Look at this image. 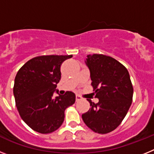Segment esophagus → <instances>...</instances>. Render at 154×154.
Here are the masks:
<instances>
[{"instance_id": "esophagus-1", "label": "esophagus", "mask_w": 154, "mask_h": 154, "mask_svg": "<svg viewBox=\"0 0 154 154\" xmlns=\"http://www.w3.org/2000/svg\"><path fill=\"white\" fill-rule=\"evenodd\" d=\"M82 98L81 96H79V95H76V96H75V100H76V102L80 101V100H82Z\"/></svg>"}]
</instances>
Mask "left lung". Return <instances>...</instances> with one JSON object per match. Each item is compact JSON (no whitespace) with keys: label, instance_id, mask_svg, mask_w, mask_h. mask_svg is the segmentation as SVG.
<instances>
[{"label":"left lung","instance_id":"1","mask_svg":"<svg viewBox=\"0 0 154 154\" xmlns=\"http://www.w3.org/2000/svg\"><path fill=\"white\" fill-rule=\"evenodd\" d=\"M87 57L85 63L99 102L87 99L91 108L82 118L92 131L106 134L116 130L126 116L133 101V85L126 68L115 58L103 54Z\"/></svg>","mask_w":154,"mask_h":154}]
</instances>
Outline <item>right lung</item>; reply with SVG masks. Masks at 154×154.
<instances>
[{
    "instance_id": "obj_1",
    "label": "right lung",
    "mask_w": 154,
    "mask_h": 154,
    "mask_svg": "<svg viewBox=\"0 0 154 154\" xmlns=\"http://www.w3.org/2000/svg\"><path fill=\"white\" fill-rule=\"evenodd\" d=\"M72 57H35L16 75L13 88L16 107L24 123L38 133L47 134L58 130L65 119V109L75 103V96L72 92L53 97L61 79V65Z\"/></svg>"
}]
</instances>
